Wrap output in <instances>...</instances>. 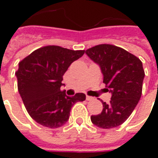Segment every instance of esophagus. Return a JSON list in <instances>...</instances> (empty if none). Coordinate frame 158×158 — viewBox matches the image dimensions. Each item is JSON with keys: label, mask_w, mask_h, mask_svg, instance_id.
Masks as SVG:
<instances>
[{"label": "esophagus", "mask_w": 158, "mask_h": 158, "mask_svg": "<svg viewBox=\"0 0 158 158\" xmlns=\"http://www.w3.org/2000/svg\"><path fill=\"white\" fill-rule=\"evenodd\" d=\"M94 99V97H91V96H86V100L87 101H91V100Z\"/></svg>", "instance_id": "1"}]
</instances>
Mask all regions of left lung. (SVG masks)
I'll use <instances>...</instances> for the list:
<instances>
[{
    "label": "left lung",
    "mask_w": 158,
    "mask_h": 158,
    "mask_svg": "<svg viewBox=\"0 0 158 158\" xmlns=\"http://www.w3.org/2000/svg\"><path fill=\"white\" fill-rule=\"evenodd\" d=\"M85 53L100 66L103 83L112 93L109 103L102 102V112L90 117L91 122L102 129L121 125L135 108L142 94V62L124 49L109 44L93 46Z\"/></svg>",
    "instance_id": "left-lung-1"
}]
</instances>
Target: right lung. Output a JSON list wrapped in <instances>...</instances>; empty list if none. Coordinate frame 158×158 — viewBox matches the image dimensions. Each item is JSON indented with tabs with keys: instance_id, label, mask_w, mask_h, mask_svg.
Listing matches in <instances>:
<instances>
[{
	"instance_id": "obj_1",
	"label": "right lung",
	"mask_w": 158,
	"mask_h": 158,
	"mask_svg": "<svg viewBox=\"0 0 158 158\" xmlns=\"http://www.w3.org/2000/svg\"><path fill=\"white\" fill-rule=\"evenodd\" d=\"M84 53V50L46 45L19 62L16 72L19 92L27 112L38 123L59 128L69 120L72 106L85 100L84 93L70 97L61 90L65 72Z\"/></svg>"
}]
</instances>
